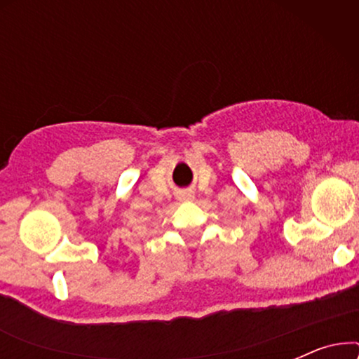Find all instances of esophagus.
<instances>
[{
  "mask_svg": "<svg viewBox=\"0 0 359 359\" xmlns=\"http://www.w3.org/2000/svg\"><path fill=\"white\" fill-rule=\"evenodd\" d=\"M183 199H186V201H189V199H193V194H189V193H186V194H183Z\"/></svg>",
  "mask_w": 359,
  "mask_h": 359,
  "instance_id": "esophagus-1",
  "label": "esophagus"
}]
</instances>
